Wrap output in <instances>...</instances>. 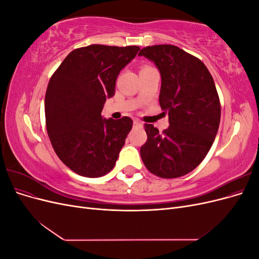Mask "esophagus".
Masks as SVG:
<instances>
[{
  "label": "esophagus",
  "instance_id": "1",
  "mask_svg": "<svg viewBox=\"0 0 259 259\" xmlns=\"http://www.w3.org/2000/svg\"><path fill=\"white\" fill-rule=\"evenodd\" d=\"M134 126H136V127H142V126H143V123L140 122L139 120H134Z\"/></svg>",
  "mask_w": 259,
  "mask_h": 259
}]
</instances>
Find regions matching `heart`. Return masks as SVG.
<instances>
[{
  "label": "heart",
  "instance_id": "1",
  "mask_svg": "<svg viewBox=\"0 0 259 259\" xmlns=\"http://www.w3.org/2000/svg\"><path fill=\"white\" fill-rule=\"evenodd\" d=\"M147 67H148V66H144V67H143V68H147Z\"/></svg>",
  "mask_w": 259,
  "mask_h": 259
}]
</instances>
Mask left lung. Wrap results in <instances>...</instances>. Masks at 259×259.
Wrapping results in <instances>:
<instances>
[{"mask_svg":"<svg viewBox=\"0 0 259 259\" xmlns=\"http://www.w3.org/2000/svg\"><path fill=\"white\" fill-rule=\"evenodd\" d=\"M161 73L159 101L169 126L159 133L145 124L148 139L140 148L149 171L161 178L190 173L205 158L221 122V103L206 66L175 45L147 46L138 53Z\"/></svg>","mask_w":259,"mask_h":259,"instance_id":"left-lung-1","label":"left lung"}]
</instances>
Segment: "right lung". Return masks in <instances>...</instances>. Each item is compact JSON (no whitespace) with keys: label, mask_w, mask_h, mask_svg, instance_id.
Wrapping results in <instances>:
<instances>
[{"label":"right lung","mask_w":259,"mask_h":259,"mask_svg":"<svg viewBox=\"0 0 259 259\" xmlns=\"http://www.w3.org/2000/svg\"><path fill=\"white\" fill-rule=\"evenodd\" d=\"M139 46L94 44L72 51L52 75L45 94L46 130L55 152L74 173L101 177L110 171L132 130L128 116H101L114 95L121 70Z\"/></svg>","instance_id":"add662e5"}]
</instances>
